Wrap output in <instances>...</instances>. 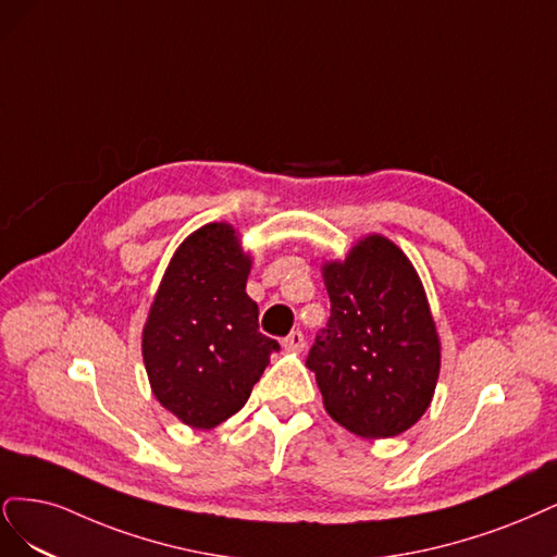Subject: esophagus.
Returning <instances> with one entry per match:
<instances>
[{
    "label": "esophagus",
    "mask_w": 557,
    "mask_h": 557,
    "mask_svg": "<svg viewBox=\"0 0 557 557\" xmlns=\"http://www.w3.org/2000/svg\"><path fill=\"white\" fill-rule=\"evenodd\" d=\"M284 349H292V351H300L305 347V335L300 331H292L289 335L284 337Z\"/></svg>",
    "instance_id": "1"
}]
</instances>
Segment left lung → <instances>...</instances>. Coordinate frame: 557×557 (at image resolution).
<instances>
[{
	"label": "left lung",
	"mask_w": 557,
	"mask_h": 557,
	"mask_svg": "<svg viewBox=\"0 0 557 557\" xmlns=\"http://www.w3.org/2000/svg\"><path fill=\"white\" fill-rule=\"evenodd\" d=\"M331 317L308 368L329 414L358 437H396L433 400L440 339L414 265L391 240L368 236L324 265Z\"/></svg>",
	"instance_id": "8db88e82"
}]
</instances>
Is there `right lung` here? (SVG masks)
<instances>
[{
	"instance_id": "1",
	"label": "right lung",
	"mask_w": 557,
	"mask_h": 557,
	"mask_svg": "<svg viewBox=\"0 0 557 557\" xmlns=\"http://www.w3.org/2000/svg\"><path fill=\"white\" fill-rule=\"evenodd\" d=\"M249 257L228 224H208L177 247L143 329L157 400L191 428H214L247 403L277 339L259 331L247 296Z\"/></svg>"
}]
</instances>
